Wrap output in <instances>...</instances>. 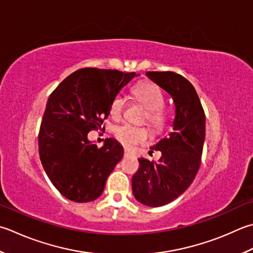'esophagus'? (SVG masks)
Segmentation results:
<instances>
[{
    "label": "esophagus",
    "mask_w": 253,
    "mask_h": 253,
    "mask_svg": "<svg viewBox=\"0 0 253 253\" xmlns=\"http://www.w3.org/2000/svg\"><path fill=\"white\" fill-rule=\"evenodd\" d=\"M133 155L132 153L130 152V151H128V150H125L124 151V157H132Z\"/></svg>",
    "instance_id": "34e87169"
}]
</instances>
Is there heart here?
Segmentation results:
<instances>
[{
  "label": "heart",
  "instance_id": "1",
  "mask_svg": "<svg viewBox=\"0 0 253 253\" xmlns=\"http://www.w3.org/2000/svg\"><path fill=\"white\" fill-rule=\"evenodd\" d=\"M133 96L147 110V120L153 127L159 128L165 124L166 114L162 110L165 98H163L161 90L156 84L150 82L139 84L133 88ZM124 107H125V97L122 94H118L111 103V115L114 118L121 117ZM115 137L124 147L132 149L140 143L146 142L149 138V132L146 128L124 124L116 127Z\"/></svg>",
  "mask_w": 253,
  "mask_h": 253
}]
</instances>
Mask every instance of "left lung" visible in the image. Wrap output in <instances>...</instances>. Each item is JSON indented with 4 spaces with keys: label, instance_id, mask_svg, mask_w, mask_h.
<instances>
[{
    "label": "left lung",
    "instance_id": "left-lung-1",
    "mask_svg": "<svg viewBox=\"0 0 253 253\" xmlns=\"http://www.w3.org/2000/svg\"><path fill=\"white\" fill-rule=\"evenodd\" d=\"M146 76L170 94L175 113L172 131L150 147L161 152L157 163L139 158L131 179L135 199L150 207L167 205L192 184L201 165L205 141V114L194 86L175 72H147Z\"/></svg>",
    "mask_w": 253,
    "mask_h": 253
}]
</instances>
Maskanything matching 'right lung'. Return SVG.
Wrapping results in <instances>:
<instances>
[{
	"mask_svg": "<svg viewBox=\"0 0 253 253\" xmlns=\"http://www.w3.org/2000/svg\"><path fill=\"white\" fill-rule=\"evenodd\" d=\"M138 76L81 69L49 96L39 130V156L49 180L66 199L86 203L101 196L124 148L113 138L97 148L87 133L106 120L113 98Z\"/></svg>",
	"mask_w": 253,
	"mask_h": 253,
	"instance_id": "obj_1",
	"label": "right lung"
}]
</instances>
